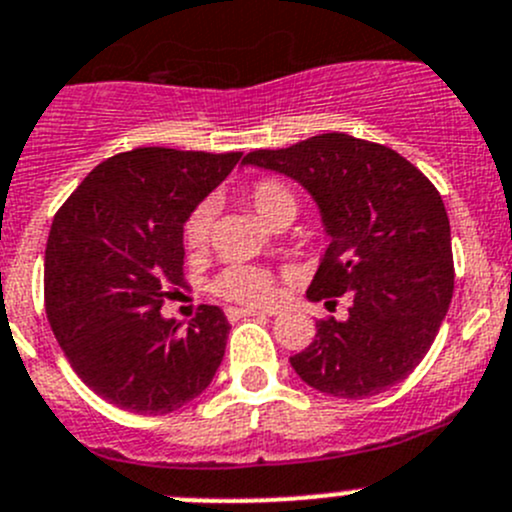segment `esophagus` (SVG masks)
<instances>
[{"instance_id":"obj_1","label":"esophagus","mask_w":512,"mask_h":512,"mask_svg":"<svg viewBox=\"0 0 512 512\" xmlns=\"http://www.w3.org/2000/svg\"><path fill=\"white\" fill-rule=\"evenodd\" d=\"M227 320L230 322H237L242 320V317H257V315H272V312H260V310H252V307H227L225 310Z\"/></svg>"}]
</instances>
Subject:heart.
<instances>
[{
	"mask_svg": "<svg viewBox=\"0 0 512 512\" xmlns=\"http://www.w3.org/2000/svg\"><path fill=\"white\" fill-rule=\"evenodd\" d=\"M245 200L267 225L292 220L297 212L295 190L277 177H260V180L252 182L245 190ZM212 220H215V212H212L210 202H200V205L192 207L190 215L182 222V245L187 252L205 250L212 235ZM210 292L227 302L265 307L277 297V282L272 272L257 265H227L210 282Z\"/></svg>",
	"mask_w": 512,
	"mask_h": 512,
	"instance_id": "b5f03b06",
	"label": "heart"
}]
</instances>
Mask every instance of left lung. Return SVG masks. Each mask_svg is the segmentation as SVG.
I'll return each instance as SVG.
<instances>
[{"label": "left lung", "mask_w": 512, "mask_h": 512, "mask_svg": "<svg viewBox=\"0 0 512 512\" xmlns=\"http://www.w3.org/2000/svg\"><path fill=\"white\" fill-rule=\"evenodd\" d=\"M245 162L292 177L320 205L330 245L307 297H352L345 322L322 317L315 340L290 357L297 375L347 400L403 382L453 300L450 222L433 182L390 147L345 132L255 150Z\"/></svg>", "instance_id": "8db88e82"}]
</instances>
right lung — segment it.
Wrapping results in <instances>:
<instances>
[{
	"label": "right lung",
	"instance_id": "1",
	"mask_svg": "<svg viewBox=\"0 0 512 512\" xmlns=\"http://www.w3.org/2000/svg\"><path fill=\"white\" fill-rule=\"evenodd\" d=\"M242 152L137 147L99 162L57 210L44 250V310L64 357L99 398L137 415L182 408L207 388L227 345L225 315L200 305L165 320L187 287L182 222Z\"/></svg>",
	"mask_w": 512,
	"mask_h": 512
}]
</instances>
